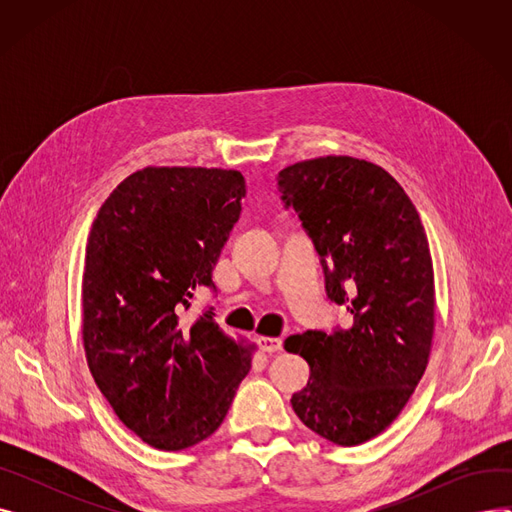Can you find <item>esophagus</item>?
<instances>
[{
	"label": "esophagus",
	"instance_id": "esophagus-1",
	"mask_svg": "<svg viewBox=\"0 0 512 512\" xmlns=\"http://www.w3.org/2000/svg\"><path fill=\"white\" fill-rule=\"evenodd\" d=\"M259 346L263 353H280L282 351V338H272V336H261Z\"/></svg>",
	"mask_w": 512,
	"mask_h": 512
}]
</instances>
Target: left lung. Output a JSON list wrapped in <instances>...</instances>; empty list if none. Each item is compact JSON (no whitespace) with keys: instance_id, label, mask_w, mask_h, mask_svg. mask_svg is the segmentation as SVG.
Instances as JSON below:
<instances>
[{"instance_id":"obj_1","label":"left lung","mask_w":512,"mask_h":512,"mask_svg":"<svg viewBox=\"0 0 512 512\" xmlns=\"http://www.w3.org/2000/svg\"><path fill=\"white\" fill-rule=\"evenodd\" d=\"M286 205L315 242L328 297L353 328L288 336L309 367L292 409L315 434L357 446L405 409L423 378L436 328L434 263L409 195L371 161L326 155L278 174Z\"/></svg>"}]
</instances>
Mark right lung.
<instances>
[{
	"mask_svg": "<svg viewBox=\"0 0 512 512\" xmlns=\"http://www.w3.org/2000/svg\"><path fill=\"white\" fill-rule=\"evenodd\" d=\"M245 178L222 168L149 166L101 205L87 240L83 346L118 419L159 450L209 438L251 369L257 344L211 311L180 326L238 222Z\"/></svg>",
	"mask_w": 512,
	"mask_h": 512,
	"instance_id": "add662e5",
	"label": "right lung"
}]
</instances>
